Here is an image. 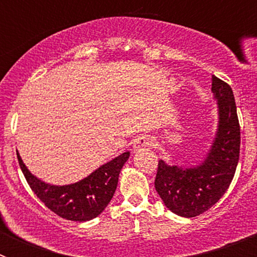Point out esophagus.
Here are the masks:
<instances>
[{
  "label": "esophagus",
  "mask_w": 257,
  "mask_h": 257,
  "mask_svg": "<svg viewBox=\"0 0 257 257\" xmlns=\"http://www.w3.org/2000/svg\"><path fill=\"white\" fill-rule=\"evenodd\" d=\"M154 145V139L149 135H143L139 136L138 139L134 143V152L144 151V149L152 148Z\"/></svg>",
  "instance_id": "obj_1"
}]
</instances>
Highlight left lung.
<instances>
[{
    "label": "left lung",
    "instance_id": "1",
    "mask_svg": "<svg viewBox=\"0 0 257 257\" xmlns=\"http://www.w3.org/2000/svg\"><path fill=\"white\" fill-rule=\"evenodd\" d=\"M211 91L217 104V128L210 151L196 166L158 162L157 193L170 211L194 217L212 207L228 190L239 160L240 130L231 87L212 76Z\"/></svg>",
    "mask_w": 257,
    "mask_h": 257
}]
</instances>
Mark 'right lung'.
<instances>
[{
  "mask_svg": "<svg viewBox=\"0 0 257 257\" xmlns=\"http://www.w3.org/2000/svg\"><path fill=\"white\" fill-rule=\"evenodd\" d=\"M128 157L130 152H124L104 163L82 180L68 185L45 183L27 169L19 153L18 161L31 189L47 208L63 219L88 221L99 216L113 198L118 176Z\"/></svg>",
  "mask_w": 257,
  "mask_h": 257,
  "instance_id": "add662e5",
  "label": "right lung"
}]
</instances>
